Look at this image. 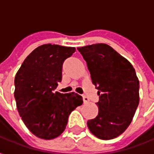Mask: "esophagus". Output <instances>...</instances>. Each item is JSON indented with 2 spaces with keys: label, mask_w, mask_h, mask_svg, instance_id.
<instances>
[{
  "label": "esophagus",
  "mask_w": 154,
  "mask_h": 154,
  "mask_svg": "<svg viewBox=\"0 0 154 154\" xmlns=\"http://www.w3.org/2000/svg\"><path fill=\"white\" fill-rule=\"evenodd\" d=\"M82 99H83V102L85 104L87 103V102L89 101V98L87 97H86V96H83V97H82Z\"/></svg>",
  "instance_id": "esophagus-1"
}]
</instances>
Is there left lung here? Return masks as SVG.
<instances>
[{"instance_id":"1","label":"left lung","mask_w":154,"mask_h":154,"mask_svg":"<svg viewBox=\"0 0 154 154\" xmlns=\"http://www.w3.org/2000/svg\"><path fill=\"white\" fill-rule=\"evenodd\" d=\"M87 62L97 88L98 115L87 121L90 131L103 140L120 135L132 119L139 102V82L126 58L106 44L77 48Z\"/></svg>"}]
</instances>
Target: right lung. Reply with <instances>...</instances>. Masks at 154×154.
I'll list each match as a JSON object with an SVG mask.
<instances>
[{
    "mask_svg": "<svg viewBox=\"0 0 154 154\" xmlns=\"http://www.w3.org/2000/svg\"><path fill=\"white\" fill-rule=\"evenodd\" d=\"M75 51L57 44L41 45L25 58L15 75L14 95L19 114L29 131L40 139L60 135L71 112L83 102L75 92H54L62 81L64 61Z\"/></svg>",
    "mask_w": 154,
    "mask_h": 154,
    "instance_id": "obj_1",
    "label": "right lung"
}]
</instances>
